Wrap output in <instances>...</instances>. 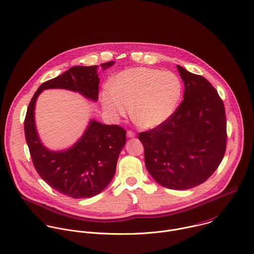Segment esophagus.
Masks as SVG:
<instances>
[{
  "instance_id": "obj_1",
  "label": "esophagus",
  "mask_w": 254,
  "mask_h": 254,
  "mask_svg": "<svg viewBox=\"0 0 254 254\" xmlns=\"http://www.w3.org/2000/svg\"><path fill=\"white\" fill-rule=\"evenodd\" d=\"M136 134L133 132V131H131V130H127V137H134Z\"/></svg>"
}]
</instances>
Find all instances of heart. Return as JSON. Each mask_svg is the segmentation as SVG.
Listing matches in <instances>:
<instances>
[{
  "label": "heart",
  "instance_id": "b5f03b06",
  "mask_svg": "<svg viewBox=\"0 0 254 254\" xmlns=\"http://www.w3.org/2000/svg\"><path fill=\"white\" fill-rule=\"evenodd\" d=\"M183 84L173 72L137 67L119 73L101 93V104L114 120L131 111L134 122L143 128H154L168 121L177 110Z\"/></svg>",
  "mask_w": 254,
  "mask_h": 254
}]
</instances>
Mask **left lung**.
<instances>
[{"label":"left lung","instance_id":"1","mask_svg":"<svg viewBox=\"0 0 254 254\" xmlns=\"http://www.w3.org/2000/svg\"><path fill=\"white\" fill-rule=\"evenodd\" d=\"M184 99L161 126L140 132L145 166L161 186L186 190L204 183L219 167L227 145L225 106L203 76L177 65Z\"/></svg>","mask_w":254,"mask_h":254}]
</instances>
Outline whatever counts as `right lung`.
<instances>
[{
	"mask_svg": "<svg viewBox=\"0 0 254 254\" xmlns=\"http://www.w3.org/2000/svg\"><path fill=\"white\" fill-rule=\"evenodd\" d=\"M114 63H103L101 67L105 70ZM97 70V65L74 66L42 83L28 105L24 120L25 140L37 173L51 188L75 199L96 196L110 184L127 141L126 130L117 125L108 126L91 120L74 145L53 151L46 148L38 136L34 122L35 103L46 89L70 90L91 101H98L100 78Z\"/></svg>",
	"mask_w": 254,
	"mask_h": 254,
	"instance_id": "1",
	"label": "right lung"
}]
</instances>
